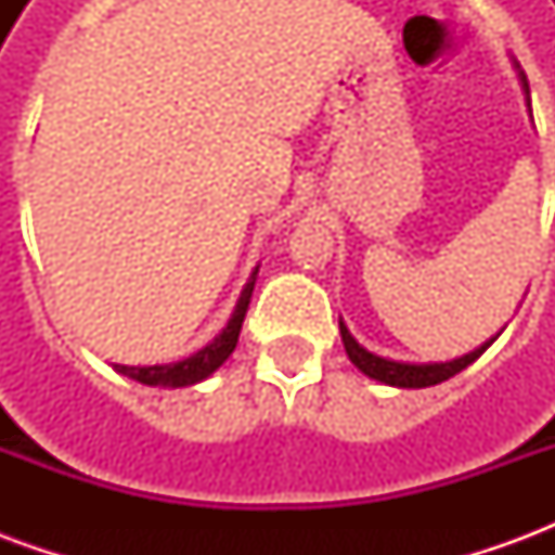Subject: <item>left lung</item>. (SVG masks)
Returning <instances> with one entry per match:
<instances>
[{
	"label": "left lung",
	"instance_id": "1",
	"mask_svg": "<svg viewBox=\"0 0 555 555\" xmlns=\"http://www.w3.org/2000/svg\"><path fill=\"white\" fill-rule=\"evenodd\" d=\"M517 77H520V86L526 91V106H529V82H526V74L517 65ZM338 330H341V341H345V350H348V360L360 369L365 377H372L377 384L386 386H398V389H425V386L442 384V380H449L457 372H464L466 365H473V362L485 353V350L496 341V336L488 338L485 345H478L476 350H469L464 357H457V360L449 362H398V360H386V357H377L372 350H365L357 341V338L350 336V330L345 326V321H338Z\"/></svg>",
	"mask_w": 555,
	"mask_h": 555
}]
</instances>
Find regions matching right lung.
<instances>
[{
    "label": "right lung",
    "instance_id": "add662e5",
    "mask_svg": "<svg viewBox=\"0 0 555 555\" xmlns=\"http://www.w3.org/2000/svg\"><path fill=\"white\" fill-rule=\"evenodd\" d=\"M255 276H258V267L253 270L249 282L243 285L241 297H237V306L231 312L229 324L222 326L214 341H207L205 348L195 350L193 357H186L181 362H166V365H113L115 372L125 374L130 380L145 386H166V389H178V386H193L207 380L210 374L217 372L222 362L229 360L234 348H237V336H241L243 318H246V309H249V300H253Z\"/></svg>",
    "mask_w": 555,
    "mask_h": 555
}]
</instances>
